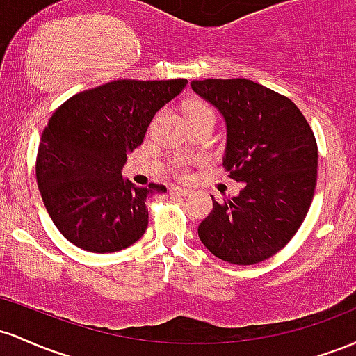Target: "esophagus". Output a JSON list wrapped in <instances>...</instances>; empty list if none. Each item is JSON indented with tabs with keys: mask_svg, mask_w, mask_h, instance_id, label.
Segmentation results:
<instances>
[{
	"mask_svg": "<svg viewBox=\"0 0 356 356\" xmlns=\"http://www.w3.org/2000/svg\"><path fill=\"white\" fill-rule=\"evenodd\" d=\"M170 191L171 193H177V195H181V197H186V195L191 193V188H188V186H171Z\"/></svg>",
	"mask_w": 356,
	"mask_h": 356,
	"instance_id": "34e87169",
	"label": "esophagus"
}]
</instances>
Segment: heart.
Listing matches in <instances>:
<instances>
[{
    "instance_id": "1",
    "label": "heart",
    "mask_w": 356,
    "mask_h": 356,
    "mask_svg": "<svg viewBox=\"0 0 356 356\" xmlns=\"http://www.w3.org/2000/svg\"><path fill=\"white\" fill-rule=\"evenodd\" d=\"M185 115H186V119H197V118L215 119V114H213V111H211V107L203 101L186 102L185 104ZM188 165H190L188 159H177V161L171 165V170H173L175 175H178V177H183V175H186V171H188Z\"/></svg>"
}]
</instances>
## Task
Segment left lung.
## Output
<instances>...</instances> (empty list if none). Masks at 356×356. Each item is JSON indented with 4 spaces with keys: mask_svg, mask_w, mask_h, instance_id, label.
<instances>
[{
    "mask_svg": "<svg viewBox=\"0 0 356 356\" xmlns=\"http://www.w3.org/2000/svg\"><path fill=\"white\" fill-rule=\"evenodd\" d=\"M227 124L223 166L243 183L234 198L215 202L198 237L215 257L250 266L277 254L294 237L314 197L318 146L291 99L247 79L191 82Z\"/></svg>",
    "mask_w": 356,
    "mask_h": 356,
    "instance_id": "left-lung-1",
    "label": "left lung"
}]
</instances>
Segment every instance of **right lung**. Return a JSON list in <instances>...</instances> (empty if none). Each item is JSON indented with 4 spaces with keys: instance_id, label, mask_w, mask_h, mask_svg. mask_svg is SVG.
Instances as JSON below:
<instances>
[{
    "instance_id": "obj_1",
    "label": "right lung",
    "mask_w": 356,
    "mask_h": 356,
    "mask_svg": "<svg viewBox=\"0 0 356 356\" xmlns=\"http://www.w3.org/2000/svg\"><path fill=\"white\" fill-rule=\"evenodd\" d=\"M186 79L114 81L74 95L43 131L37 183L47 211L74 245L109 254L133 245L147 227L146 198L166 186L122 178L127 153L143 143L154 114Z\"/></svg>"
}]
</instances>
